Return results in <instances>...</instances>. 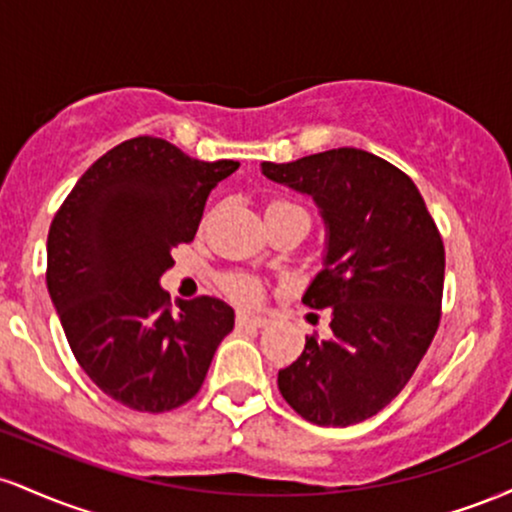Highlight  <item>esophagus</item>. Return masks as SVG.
Instances as JSON below:
<instances>
[{
    "instance_id": "1",
    "label": "esophagus",
    "mask_w": 512,
    "mask_h": 512,
    "mask_svg": "<svg viewBox=\"0 0 512 512\" xmlns=\"http://www.w3.org/2000/svg\"><path fill=\"white\" fill-rule=\"evenodd\" d=\"M236 325L240 327V330H260V327H267L269 320L267 317H257V315H245L240 313L236 317Z\"/></svg>"
}]
</instances>
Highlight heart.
Listing matches in <instances>:
<instances>
[{"label":"heart","mask_w":512,"mask_h":512,"mask_svg":"<svg viewBox=\"0 0 512 512\" xmlns=\"http://www.w3.org/2000/svg\"><path fill=\"white\" fill-rule=\"evenodd\" d=\"M267 209H301V207H296V204H289V202H272ZM223 291H226L228 298L236 301L238 305H255L260 303L262 298V284L250 274H228L226 279H223Z\"/></svg>","instance_id":"heart-1"}]
</instances>
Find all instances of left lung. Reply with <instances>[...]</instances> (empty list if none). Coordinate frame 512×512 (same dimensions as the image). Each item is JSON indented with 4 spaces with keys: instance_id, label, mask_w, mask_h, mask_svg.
Listing matches in <instances>:
<instances>
[{
    "instance_id": "obj_1",
    "label": "left lung",
    "mask_w": 512,
    "mask_h": 512,
    "mask_svg": "<svg viewBox=\"0 0 512 512\" xmlns=\"http://www.w3.org/2000/svg\"><path fill=\"white\" fill-rule=\"evenodd\" d=\"M264 178L313 197L322 269L303 293L330 310V337L279 370V392L317 426L361 424L409 383L436 337L445 248L409 175L363 149L262 163Z\"/></svg>"
}]
</instances>
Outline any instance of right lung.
Listing matches in <instances>:
<instances>
[{"label":"right lung","instance_id":"1","mask_svg":"<svg viewBox=\"0 0 512 512\" xmlns=\"http://www.w3.org/2000/svg\"><path fill=\"white\" fill-rule=\"evenodd\" d=\"M240 163L197 161L158 137L122 142L81 175L48 233V291L76 361L108 397L170 411L202 387L236 313L211 296L161 289L209 192Z\"/></svg>","mask_w":512,"mask_h":512}]
</instances>
